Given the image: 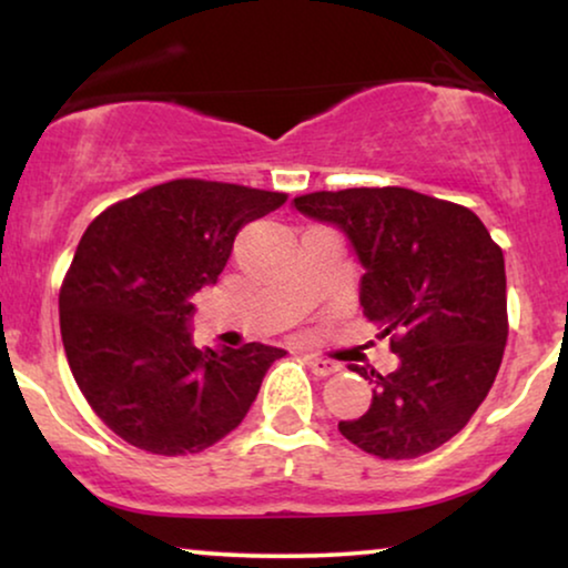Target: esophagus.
<instances>
[{
  "label": "esophagus",
  "mask_w": 568,
  "mask_h": 568,
  "mask_svg": "<svg viewBox=\"0 0 568 568\" xmlns=\"http://www.w3.org/2000/svg\"><path fill=\"white\" fill-rule=\"evenodd\" d=\"M305 362H307V367L313 369L317 377H328V375H333V372H338V364L331 362V359H323V356L305 354Z\"/></svg>",
  "instance_id": "esophagus-1"
}]
</instances>
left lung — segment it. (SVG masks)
Segmentation results:
<instances>
[{"label":"left lung","mask_w":568,"mask_h":568,"mask_svg":"<svg viewBox=\"0 0 568 568\" xmlns=\"http://www.w3.org/2000/svg\"><path fill=\"white\" fill-rule=\"evenodd\" d=\"M294 209L348 237L364 315L400 359L390 375L354 367L375 390L338 432L383 460L442 447L484 403L507 346L501 247L470 209L398 185L315 191Z\"/></svg>","instance_id":"8db88e82"}]
</instances>
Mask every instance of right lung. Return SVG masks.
<instances>
[{"label": "right lung", "instance_id": "add662e5", "mask_svg": "<svg viewBox=\"0 0 568 568\" xmlns=\"http://www.w3.org/2000/svg\"><path fill=\"white\" fill-rule=\"evenodd\" d=\"M286 193L160 183L108 206L77 245L59 292L69 369L92 410L152 455H193L243 422L284 348H196L191 297L216 284L235 235Z\"/></svg>", "mask_w": 568, "mask_h": 568}]
</instances>
